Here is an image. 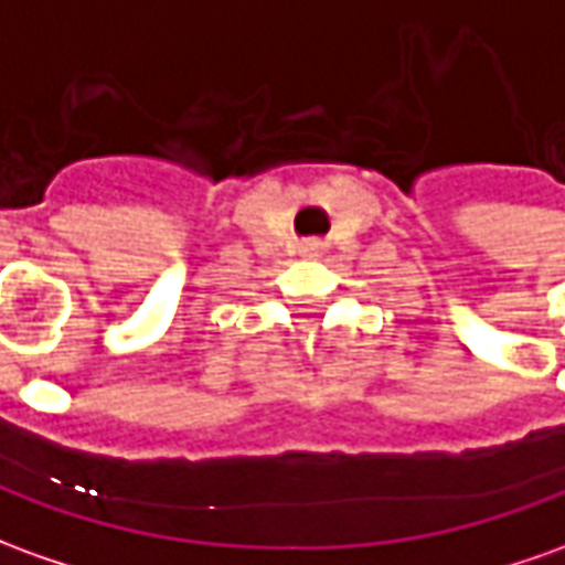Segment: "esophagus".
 Listing matches in <instances>:
<instances>
[{
	"instance_id": "esophagus-1",
	"label": "esophagus",
	"mask_w": 565,
	"mask_h": 565,
	"mask_svg": "<svg viewBox=\"0 0 565 565\" xmlns=\"http://www.w3.org/2000/svg\"><path fill=\"white\" fill-rule=\"evenodd\" d=\"M305 255H320V245H317V243L305 245Z\"/></svg>"
}]
</instances>
